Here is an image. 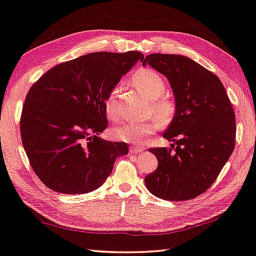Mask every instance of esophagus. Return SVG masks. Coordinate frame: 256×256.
<instances>
[{"label":"esophagus","mask_w":256,"mask_h":256,"mask_svg":"<svg viewBox=\"0 0 256 256\" xmlns=\"http://www.w3.org/2000/svg\"><path fill=\"white\" fill-rule=\"evenodd\" d=\"M144 151L143 148H138V146H132L131 148H130V153L132 154H136V153H141Z\"/></svg>","instance_id":"34e87169"}]
</instances>
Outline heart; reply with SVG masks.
Instances as JSON below:
<instances>
[{"label": "heart", "instance_id": "heart-1", "mask_svg": "<svg viewBox=\"0 0 256 256\" xmlns=\"http://www.w3.org/2000/svg\"><path fill=\"white\" fill-rule=\"evenodd\" d=\"M133 83L143 94L152 100L151 112L158 118L150 122H128L118 125L113 130V136L120 141L143 144L152 134L158 131L161 126V122L164 125H168L176 114V104L173 100L164 96L166 84L164 78L156 71L152 68H141L134 73ZM118 88H114L105 100V112L111 120H118L120 110L118 104Z\"/></svg>", "mask_w": 256, "mask_h": 256}]
</instances>
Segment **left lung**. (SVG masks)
<instances>
[{
	"label": "left lung",
	"instance_id": "1",
	"mask_svg": "<svg viewBox=\"0 0 256 256\" xmlns=\"http://www.w3.org/2000/svg\"><path fill=\"white\" fill-rule=\"evenodd\" d=\"M168 78L176 114L163 138L171 148L148 152L158 166L145 178L155 196L192 200L214 183L235 145V113L216 75L183 55L154 53L142 61Z\"/></svg>",
	"mask_w": 256,
	"mask_h": 256
}]
</instances>
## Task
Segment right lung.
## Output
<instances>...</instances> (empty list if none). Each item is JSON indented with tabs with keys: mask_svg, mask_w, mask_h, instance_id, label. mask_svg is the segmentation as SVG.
Instances as JSON below:
<instances>
[{
	"mask_svg": "<svg viewBox=\"0 0 256 256\" xmlns=\"http://www.w3.org/2000/svg\"><path fill=\"white\" fill-rule=\"evenodd\" d=\"M141 52H95L55 65L25 98L20 128L34 173L45 186L84 194L101 186L128 144L98 138L108 126L105 100Z\"/></svg>",
	"mask_w": 256,
	"mask_h": 256,
	"instance_id": "obj_1",
	"label": "right lung"
}]
</instances>
